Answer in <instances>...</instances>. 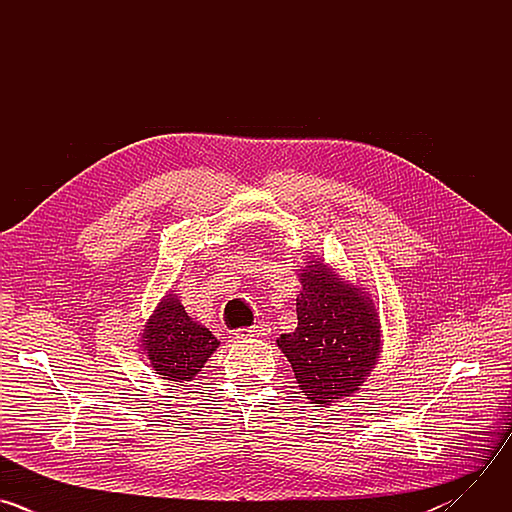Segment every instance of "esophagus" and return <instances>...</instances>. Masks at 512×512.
I'll list each match as a JSON object with an SVG mask.
<instances>
[{
  "mask_svg": "<svg viewBox=\"0 0 512 512\" xmlns=\"http://www.w3.org/2000/svg\"><path fill=\"white\" fill-rule=\"evenodd\" d=\"M269 332H271L269 324L259 322V324H253V326H247V328H239L237 330V338H263Z\"/></svg>",
  "mask_w": 512,
  "mask_h": 512,
  "instance_id": "34e87169",
  "label": "esophagus"
}]
</instances>
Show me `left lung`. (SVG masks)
<instances>
[{"mask_svg": "<svg viewBox=\"0 0 512 512\" xmlns=\"http://www.w3.org/2000/svg\"><path fill=\"white\" fill-rule=\"evenodd\" d=\"M300 277L298 328L281 334L277 346L291 362L302 393L328 405L356 393L369 377L379 358V320L373 302L322 263L308 265Z\"/></svg>", "mask_w": 512, "mask_h": 512, "instance_id": "1", "label": "left lung"}]
</instances>
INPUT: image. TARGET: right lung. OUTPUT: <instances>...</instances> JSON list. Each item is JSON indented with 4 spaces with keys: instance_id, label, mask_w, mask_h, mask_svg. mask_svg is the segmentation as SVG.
<instances>
[{
    "instance_id": "right-lung-1",
    "label": "right lung",
    "mask_w": 512,
    "mask_h": 512,
    "mask_svg": "<svg viewBox=\"0 0 512 512\" xmlns=\"http://www.w3.org/2000/svg\"><path fill=\"white\" fill-rule=\"evenodd\" d=\"M218 348L208 328L192 322L176 296H168L143 330V350L162 379L184 383L194 379Z\"/></svg>"
}]
</instances>
